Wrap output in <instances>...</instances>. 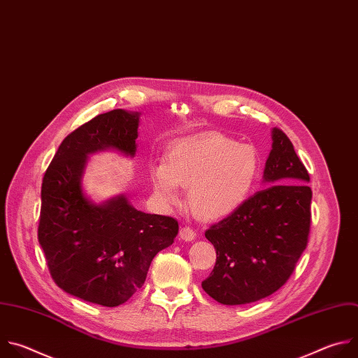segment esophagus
Returning <instances> with one entry per match:
<instances>
[{
    "label": "esophagus",
    "instance_id": "1",
    "mask_svg": "<svg viewBox=\"0 0 358 358\" xmlns=\"http://www.w3.org/2000/svg\"><path fill=\"white\" fill-rule=\"evenodd\" d=\"M179 237H180V240H183V241H193V240L196 238V233H194L193 229H190V227H183V229H180V231H179Z\"/></svg>",
    "mask_w": 358,
    "mask_h": 358
}]
</instances>
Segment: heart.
<instances>
[{
  "mask_svg": "<svg viewBox=\"0 0 358 358\" xmlns=\"http://www.w3.org/2000/svg\"><path fill=\"white\" fill-rule=\"evenodd\" d=\"M261 157L255 147L217 132L180 139L168 150L166 162L151 168L154 196L162 206L179 203V186L197 217L222 220L236 213L252 193Z\"/></svg>",
  "mask_w": 358,
  "mask_h": 358,
  "instance_id": "obj_1",
  "label": "heart"
}]
</instances>
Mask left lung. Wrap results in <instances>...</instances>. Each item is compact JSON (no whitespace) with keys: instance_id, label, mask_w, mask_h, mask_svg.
Segmentation results:
<instances>
[{"instance_id":"1","label":"left lung","mask_w":358,"mask_h":358,"mask_svg":"<svg viewBox=\"0 0 358 358\" xmlns=\"http://www.w3.org/2000/svg\"><path fill=\"white\" fill-rule=\"evenodd\" d=\"M271 138L262 176L266 187L204 233L217 259L201 288L222 305H245L276 292L308 244L309 173L287 135L272 128Z\"/></svg>"}]
</instances>
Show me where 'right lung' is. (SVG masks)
Returning <instances> with one entry per match:
<instances>
[{"label":"right lung","mask_w":358,"mask_h":358,"mask_svg":"<svg viewBox=\"0 0 358 358\" xmlns=\"http://www.w3.org/2000/svg\"><path fill=\"white\" fill-rule=\"evenodd\" d=\"M138 111L100 114L69 134L42 182L38 240L57 287L82 301L114 308L144 285L154 257L172 245V217L135 208L121 193L96 203L85 190L89 157L136 152Z\"/></svg>","instance_id":"right-lung-1"}]
</instances>
